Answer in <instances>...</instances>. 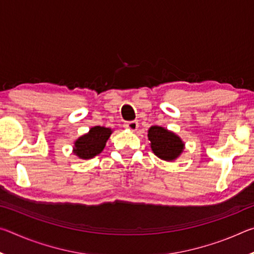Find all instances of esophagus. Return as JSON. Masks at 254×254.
Instances as JSON below:
<instances>
[{"label":"esophagus","mask_w":254,"mask_h":254,"mask_svg":"<svg viewBox=\"0 0 254 254\" xmlns=\"http://www.w3.org/2000/svg\"><path fill=\"white\" fill-rule=\"evenodd\" d=\"M126 127L128 128L130 131H136L137 127H139V123L136 121H131V122H127L126 123Z\"/></svg>","instance_id":"obj_1"}]
</instances>
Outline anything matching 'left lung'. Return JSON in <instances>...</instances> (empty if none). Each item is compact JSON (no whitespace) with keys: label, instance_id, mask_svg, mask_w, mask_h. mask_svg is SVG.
Instances as JSON below:
<instances>
[{"label":"left lung","instance_id":"left-lung-1","mask_svg":"<svg viewBox=\"0 0 254 254\" xmlns=\"http://www.w3.org/2000/svg\"><path fill=\"white\" fill-rule=\"evenodd\" d=\"M148 137L151 142V150L158 158L166 161L176 160L182 154L185 143L174 132L158 126L149 128Z\"/></svg>","mask_w":254,"mask_h":254}]
</instances>
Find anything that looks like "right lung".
Here are the masks:
<instances>
[{
	"label": "right lung",
	"mask_w": 254,
	"mask_h": 254,
	"mask_svg": "<svg viewBox=\"0 0 254 254\" xmlns=\"http://www.w3.org/2000/svg\"><path fill=\"white\" fill-rule=\"evenodd\" d=\"M111 134L112 130L110 127H94L88 133L79 136L75 141L72 151L80 159H85V160L92 159L103 151Z\"/></svg>",
	"instance_id": "1"
}]
</instances>
